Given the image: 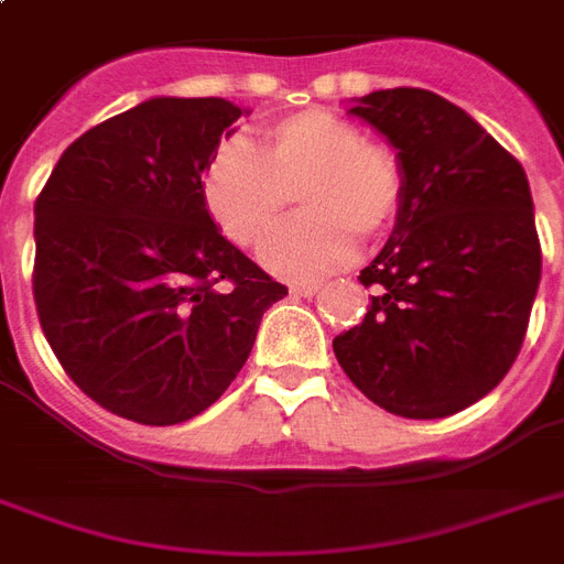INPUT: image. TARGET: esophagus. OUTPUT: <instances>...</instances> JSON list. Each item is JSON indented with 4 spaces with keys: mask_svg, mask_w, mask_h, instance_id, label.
<instances>
[{
    "mask_svg": "<svg viewBox=\"0 0 564 564\" xmlns=\"http://www.w3.org/2000/svg\"><path fill=\"white\" fill-rule=\"evenodd\" d=\"M318 290H322V283H295V286H292V295L310 299V295H316Z\"/></svg>",
    "mask_w": 564,
    "mask_h": 564,
    "instance_id": "obj_1",
    "label": "esophagus"
}]
</instances>
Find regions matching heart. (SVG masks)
I'll return each instance as SVG.
<instances>
[{
    "label": "heart",
    "instance_id": "obj_1",
    "mask_svg": "<svg viewBox=\"0 0 564 564\" xmlns=\"http://www.w3.org/2000/svg\"><path fill=\"white\" fill-rule=\"evenodd\" d=\"M406 175L389 143L369 140L351 119L310 108L272 122L260 152L225 140L204 166L202 193L221 234L260 248L301 195L304 216L265 248V265L283 278H318L345 265L357 237L377 239L403 207Z\"/></svg>",
    "mask_w": 564,
    "mask_h": 564
}]
</instances>
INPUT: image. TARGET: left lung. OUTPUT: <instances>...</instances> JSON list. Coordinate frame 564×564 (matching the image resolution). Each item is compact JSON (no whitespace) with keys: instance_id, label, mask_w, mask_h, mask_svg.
<instances>
[{"instance_id":"1","label":"left lung","mask_w":564,"mask_h":564,"mask_svg":"<svg viewBox=\"0 0 564 564\" xmlns=\"http://www.w3.org/2000/svg\"><path fill=\"white\" fill-rule=\"evenodd\" d=\"M354 117L403 163L401 216L360 272L375 286L334 354L369 401L403 419H445L503 380L542 278L524 166L463 108L419 87L375 90Z\"/></svg>"}]
</instances>
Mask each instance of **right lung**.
<instances>
[{
  "label": "right lung",
  "instance_id": "right-lung-1",
  "mask_svg": "<svg viewBox=\"0 0 564 564\" xmlns=\"http://www.w3.org/2000/svg\"><path fill=\"white\" fill-rule=\"evenodd\" d=\"M242 110L149 99L75 140L34 202V304L87 398L137 424H181L246 366L286 286L213 225L202 172Z\"/></svg>",
  "mask_w": 564,
  "mask_h": 564
}]
</instances>
